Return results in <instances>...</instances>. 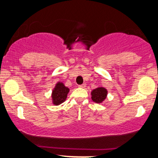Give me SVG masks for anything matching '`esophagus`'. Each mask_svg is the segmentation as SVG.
<instances>
[{"instance_id": "34e87169", "label": "esophagus", "mask_w": 158, "mask_h": 158, "mask_svg": "<svg viewBox=\"0 0 158 158\" xmlns=\"http://www.w3.org/2000/svg\"><path fill=\"white\" fill-rule=\"evenodd\" d=\"M85 86H86V84L85 83H83V84H81V85H79L78 87H80V88H85Z\"/></svg>"}]
</instances>
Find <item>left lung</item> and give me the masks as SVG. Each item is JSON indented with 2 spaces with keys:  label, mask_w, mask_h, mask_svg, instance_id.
<instances>
[{
  "label": "left lung",
  "mask_w": 158,
  "mask_h": 158,
  "mask_svg": "<svg viewBox=\"0 0 158 158\" xmlns=\"http://www.w3.org/2000/svg\"><path fill=\"white\" fill-rule=\"evenodd\" d=\"M92 100L97 103H101L106 98L107 90L104 88H98L94 89L91 93Z\"/></svg>",
  "instance_id": "8db88e82"
}]
</instances>
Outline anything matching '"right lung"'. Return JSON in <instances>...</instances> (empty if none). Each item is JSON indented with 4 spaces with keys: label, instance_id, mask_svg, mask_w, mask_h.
Segmentation results:
<instances>
[{
    "label": "right lung",
    "instance_id": "right-lung-1",
    "mask_svg": "<svg viewBox=\"0 0 158 158\" xmlns=\"http://www.w3.org/2000/svg\"><path fill=\"white\" fill-rule=\"evenodd\" d=\"M69 92V88L65 87L63 83H58L52 91L53 103L56 106L63 103L67 98V95Z\"/></svg>",
    "mask_w": 158,
    "mask_h": 158
}]
</instances>
